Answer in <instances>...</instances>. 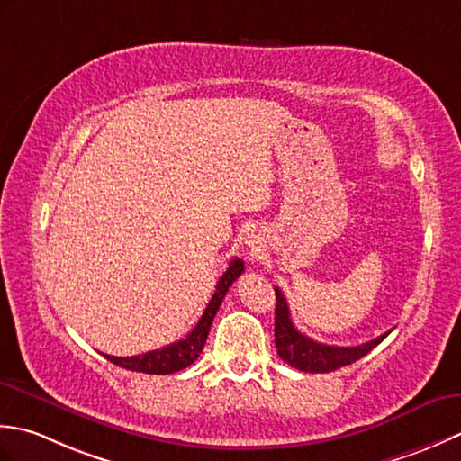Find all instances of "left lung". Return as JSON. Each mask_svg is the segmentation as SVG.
I'll list each match as a JSON object with an SVG mask.
<instances>
[{
  "instance_id": "left-lung-1",
  "label": "left lung",
  "mask_w": 461,
  "mask_h": 461,
  "mask_svg": "<svg viewBox=\"0 0 461 461\" xmlns=\"http://www.w3.org/2000/svg\"><path fill=\"white\" fill-rule=\"evenodd\" d=\"M276 293V312H275V342L276 352L280 358L293 368L300 372L310 374H324L348 366L356 360H360L362 356L368 354L372 348H375L384 338L390 332L382 334L374 340L360 344V346H328L314 342L312 338L300 334L293 321H290V310L288 303L283 294V290L275 288Z\"/></svg>"
}]
</instances>
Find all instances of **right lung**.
<instances>
[{
	"instance_id": "1",
	"label": "right lung",
	"mask_w": 461,
	"mask_h": 461,
	"mask_svg": "<svg viewBox=\"0 0 461 461\" xmlns=\"http://www.w3.org/2000/svg\"><path fill=\"white\" fill-rule=\"evenodd\" d=\"M242 270H244V262L240 258L230 260L227 272L219 278L217 290H214L209 306L204 308L201 321L196 322V326L183 338V340L168 344L161 350H153L140 356H131V358H117V356H107V354L103 356H105L109 362L121 366V368L143 372V374H173L186 368V366H191L196 358H199L204 348L206 336H209L214 314H217L219 306L222 304L224 294L229 293V288L234 280L242 275Z\"/></svg>"
}]
</instances>
